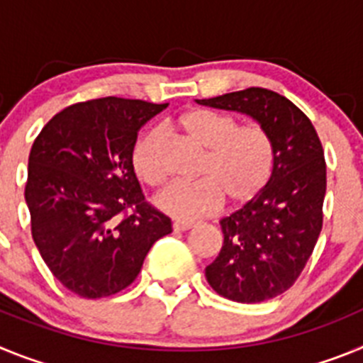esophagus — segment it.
<instances>
[{
    "mask_svg": "<svg viewBox=\"0 0 363 363\" xmlns=\"http://www.w3.org/2000/svg\"><path fill=\"white\" fill-rule=\"evenodd\" d=\"M192 227H194L192 221H174V223H172V229H174L176 233H185V230L192 229Z\"/></svg>",
    "mask_w": 363,
    "mask_h": 363,
    "instance_id": "obj_1",
    "label": "esophagus"
}]
</instances>
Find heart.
I'll list each match as a JSON object with an SVG mask.
<instances>
[{
    "instance_id": "b5f03b06",
    "label": "heart",
    "mask_w": 363,
    "mask_h": 363,
    "mask_svg": "<svg viewBox=\"0 0 363 363\" xmlns=\"http://www.w3.org/2000/svg\"><path fill=\"white\" fill-rule=\"evenodd\" d=\"M178 125L207 154L198 172L200 182L172 184L154 198V205L162 213L178 220L209 216L225 198L233 205L249 203L267 187L277 150L264 125H238L230 114L211 108H192L179 118ZM130 165L149 187L165 182L162 130L149 129L138 138Z\"/></svg>"
}]
</instances>
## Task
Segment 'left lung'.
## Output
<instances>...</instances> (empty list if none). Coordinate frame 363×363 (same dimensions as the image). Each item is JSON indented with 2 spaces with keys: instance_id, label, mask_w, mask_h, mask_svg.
Here are the masks:
<instances>
[{
  "instance_id": "obj_1",
  "label": "left lung",
  "mask_w": 363,
  "mask_h": 363,
  "mask_svg": "<svg viewBox=\"0 0 363 363\" xmlns=\"http://www.w3.org/2000/svg\"><path fill=\"white\" fill-rule=\"evenodd\" d=\"M198 104L245 112L264 125L277 150L267 187L220 221L223 247L205 269L209 285L240 303H259L293 287L323 225L327 167L309 118L285 96L251 86Z\"/></svg>"
}]
</instances>
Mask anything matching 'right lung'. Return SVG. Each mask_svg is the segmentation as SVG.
Here are the masks:
<instances>
[{
  "label": "right lung",
  "mask_w": 363,
  "mask_h": 363,
  "mask_svg": "<svg viewBox=\"0 0 363 363\" xmlns=\"http://www.w3.org/2000/svg\"><path fill=\"white\" fill-rule=\"evenodd\" d=\"M167 104L116 96L60 111L32 143L25 200L41 258L82 298L127 289L171 218L143 196L130 165L138 130Z\"/></svg>",
  "instance_id": "obj_1"
}]
</instances>
